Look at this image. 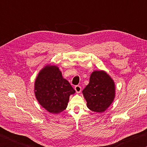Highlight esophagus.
Returning <instances> with one entry per match:
<instances>
[{
  "label": "esophagus",
  "mask_w": 147,
  "mask_h": 147,
  "mask_svg": "<svg viewBox=\"0 0 147 147\" xmlns=\"http://www.w3.org/2000/svg\"><path fill=\"white\" fill-rule=\"evenodd\" d=\"M74 90H76V92L78 94H79V93H80V92H81L82 88L80 85H76V86H75V87H74Z\"/></svg>",
  "instance_id": "1"
}]
</instances>
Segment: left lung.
<instances>
[{"label": "left lung", "mask_w": 147, "mask_h": 147, "mask_svg": "<svg viewBox=\"0 0 147 147\" xmlns=\"http://www.w3.org/2000/svg\"><path fill=\"white\" fill-rule=\"evenodd\" d=\"M82 93L89 110L102 113L110 107L115 97V82L105 71H94Z\"/></svg>", "instance_id": "obj_1"}]
</instances>
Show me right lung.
I'll return each instance as SVG.
<instances>
[{"instance_id":"add662e5","label":"right lung","mask_w":147,"mask_h":147,"mask_svg":"<svg viewBox=\"0 0 147 147\" xmlns=\"http://www.w3.org/2000/svg\"><path fill=\"white\" fill-rule=\"evenodd\" d=\"M74 93L57 65H45L36 77L34 94L39 105L49 113L59 114L65 110L70 96Z\"/></svg>"}]
</instances>
